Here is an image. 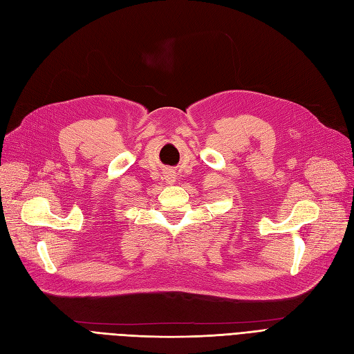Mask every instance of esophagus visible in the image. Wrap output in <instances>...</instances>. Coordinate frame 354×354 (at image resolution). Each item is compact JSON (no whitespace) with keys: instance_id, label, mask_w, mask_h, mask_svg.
<instances>
[{"instance_id":"obj_1","label":"esophagus","mask_w":354,"mask_h":354,"mask_svg":"<svg viewBox=\"0 0 354 354\" xmlns=\"http://www.w3.org/2000/svg\"><path fill=\"white\" fill-rule=\"evenodd\" d=\"M174 178H176V177H174V174H169V176H168V180H169V182H171V183H172V182H174Z\"/></svg>"}]
</instances>
